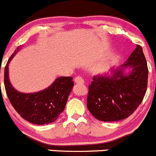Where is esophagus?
<instances>
[{"label": "esophagus", "mask_w": 156, "mask_h": 156, "mask_svg": "<svg viewBox=\"0 0 156 156\" xmlns=\"http://www.w3.org/2000/svg\"><path fill=\"white\" fill-rule=\"evenodd\" d=\"M74 82L77 84H83L84 83V80L81 76H77L74 78Z\"/></svg>", "instance_id": "34e87169"}]
</instances>
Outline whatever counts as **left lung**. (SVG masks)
<instances>
[{"mask_svg": "<svg viewBox=\"0 0 156 156\" xmlns=\"http://www.w3.org/2000/svg\"><path fill=\"white\" fill-rule=\"evenodd\" d=\"M132 66L128 76L123 75L124 67ZM148 67L141 46L131 54L121 68L113 76H93L89 86L87 107L100 121L113 122L128 118L142 102L147 89Z\"/></svg>", "mask_w": 156, "mask_h": 156, "instance_id": "8db88e82", "label": "left lung"}]
</instances>
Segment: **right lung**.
Segmentation results:
<instances>
[{
  "label": "right lung",
  "instance_id": "1",
  "mask_svg": "<svg viewBox=\"0 0 156 156\" xmlns=\"http://www.w3.org/2000/svg\"><path fill=\"white\" fill-rule=\"evenodd\" d=\"M10 56L4 69V86L6 95L13 108L24 119L36 125L49 124L64 111L73 86L71 76H62L47 89L33 94H24L12 88L8 77V64L19 50ZM1 73V70H0Z\"/></svg>",
  "mask_w": 156,
  "mask_h": 156
}]
</instances>
